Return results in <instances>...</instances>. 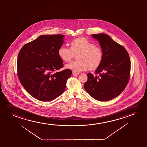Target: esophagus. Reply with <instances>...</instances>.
<instances>
[{"mask_svg": "<svg viewBox=\"0 0 147 147\" xmlns=\"http://www.w3.org/2000/svg\"><path fill=\"white\" fill-rule=\"evenodd\" d=\"M72 74L73 75H78L79 74V73L75 72H73Z\"/></svg>", "mask_w": 147, "mask_h": 147, "instance_id": "obj_1", "label": "esophagus"}]
</instances>
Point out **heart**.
<instances>
[{
	"instance_id": "obj_1",
	"label": "heart",
	"mask_w": 147,
	"mask_h": 147,
	"mask_svg": "<svg viewBox=\"0 0 147 147\" xmlns=\"http://www.w3.org/2000/svg\"><path fill=\"white\" fill-rule=\"evenodd\" d=\"M70 48L61 46L58 54L62 60L66 62L71 61L77 55L78 60L66 65V68L75 72H81L90 68L94 70L100 65L103 59L102 51L95 46L93 42L83 37L75 38L70 42Z\"/></svg>"
}]
</instances>
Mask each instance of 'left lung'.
<instances>
[{
    "label": "left lung",
    "mask_w": 147,
    "mask_h": 147,
    "mask_svg": "<svg viewBox=\"0 0 147 147\" xmlns=\"http://www.w3.org/2000/svg\"><path fill=\"white\" fill-rule=\"evenodd\" d=\"M98 41L103 52L95 75L87 74L85 90L97 100L109 101L123 92L129 82L131 61L125 49L105 34H92Z\"/></svg>",
    "instance_id": "left-lung-1"
}]
</instances>
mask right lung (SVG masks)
<instances>
[{"instance_id": "right-lung-1", "label": "right lung", "mask_w": 147, "mask_h": 147, "mask_svg": "<svg viewBox=\"0 0 147 147\" xmlns=\"http://www.w3.org/2000/svg\"><path fill=\"white\" fill-rule=\"evenodd\" d=\"M63 34L42 35L24 45L18 54V76L26 90L38 100H54L64 92L70 69L54 71L63 67L58 51L62 46Z\"/></svg>"}]
</instances>
